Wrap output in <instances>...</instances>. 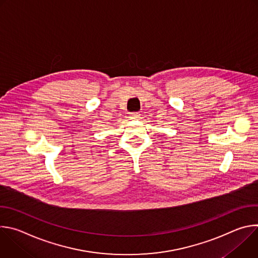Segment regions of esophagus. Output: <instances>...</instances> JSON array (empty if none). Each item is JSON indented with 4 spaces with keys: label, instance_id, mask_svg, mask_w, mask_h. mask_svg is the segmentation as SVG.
I'll list each match as a JSON object with an SVG mask.
<instances>
[{
    "label": "esophagus",
    "instance_id": "obj_1",
    "mask_svg": "<svg viewBox=\"0 0 258 258\" xmlns=\"http://www.w3.org/2000/svg\"><path fill=\"white\" fill-rule=\"evenodd\" d=\"M130 117L132 119H140L141 118V114L139 112H133L130 114Z\"/></svg>",
    "mask_w": 258,
    "mask_h": 258
}]
</instances>
